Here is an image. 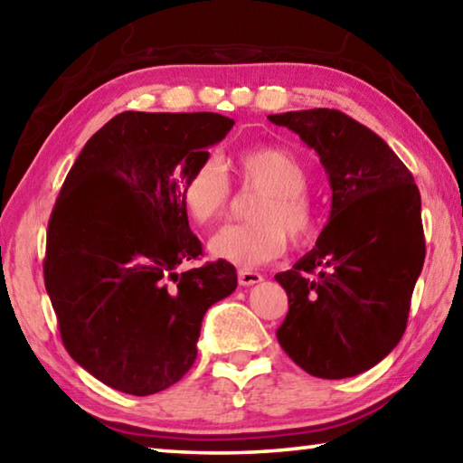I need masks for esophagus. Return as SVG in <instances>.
Segmentation results:
<instances>
[{"label":"esophagus","mask_w":463,"mask_h":463,"mask_svg":"<svg viewBox=\"0 0 463 463\" xmlns=\"http://www.w3.org/2000/svg\"><path fill=\"white\" fill-rule=\"evenodd\" d=\"M263 281V276L257 271H249V269H239V284L242 288H249V286H255Z\"/></svg>","instance_id":"1"}]
</instances>
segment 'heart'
<instances>
[{
  "instance_id": "heart-1",
  "label": "heart",
  "mask_w": 463,
  "mask_h": 463,
  "mask_svg": "<svg viewBox=\"0 0 463 463\" xmlns=\"http://www.w3.org/2000/svg\"><path fill=\"white\" fill-rule=\"evenodd\" d=\"M226 167L242 187L260 190L250 206L249 224L222 226L208 242L214 260L257 268L278 260L288 249V232L296 242H307L317 229L308 198V174L294 153L279 146L249 148L232 155ZM177 194L195 224H210L224 214L231 184L224 169L206 156L177 175Z\"/></svg>"
}]
</instances>
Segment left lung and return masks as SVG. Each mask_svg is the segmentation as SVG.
Wrapping results in <instances>:
<instances>
[{
  "label": "left lung",
  "instance_id": "obj_1",
  "mask_svg": "<svg viewBox=\"0 0 463 463\" xmlns=\"http://www.w3.org/2000/svg\"><path fill=\"white\" fill-rule=\"evenodd\" d=\"M268 118L315 148L333 190L315 249L276 276L289 304L278 341L310 375L354 378L402 339L425 263L419 187L375 132L339 109Z\"/></svg>",
  "mask_w": 463,
  "mask_h": 463
}]
</instances>
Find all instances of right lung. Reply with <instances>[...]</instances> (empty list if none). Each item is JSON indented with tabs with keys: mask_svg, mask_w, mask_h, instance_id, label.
<instances>
[{
	"mask_svg": "<svg viewBox=\"0 0 463 463\" xmlns=\"http://www.w3.org/2000/svg\"><path fill=\"white\" fill-rule=\"evenodd\" d=\"M232 127L214 112H122L85 143L61 187L44 286L69 355L109 388L148 396L182 380L206 310L237 289L221 260L177 271L202 255L177 175Z\"/></svg>",
	"mask_w": 463,
	"mask_h": 463,
	"instance_id": "add662e5",
	"label": "right lung"
}]
</instances>
